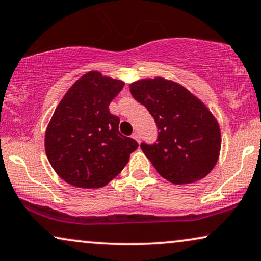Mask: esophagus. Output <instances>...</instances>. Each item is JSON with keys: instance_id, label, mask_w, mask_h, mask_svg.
<instances>
[{"instance_id": "1", "label": "esophagus", "mask_w": 261, "mask_h": 261, "mask_svg": "<svg viewBox=\"0 0 261 261\" xmlns=\"http://www.w3.org/2000/svg\"><path fill=\"white\" fill-rule=\"evenodd\" d=\"M132 138H133L134 140H137L138 143H140V135H139L138 132H134L133 135H132Z\"/></svg>"}]
</instances>
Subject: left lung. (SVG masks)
<instances>
[{"instance_id": "8db88e82", "label": "left lung", "mask_w": 261, "mask_h": 261, "mask_svg": "<svg viewBox=\"0 0 261 261\" xmlns=\"http://www.w3.org/2000/svg\"><path fill=\"white\" fill-rule=\"evenodd\" d=\"M158 127V143L140 147L162 177L175 185L201 180L215 168L222 146L217 118L191 91L155 76L129 85Z\"/></svg>"}]
</instances>
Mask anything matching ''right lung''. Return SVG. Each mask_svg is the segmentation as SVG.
<instances>
[{
    "instance_id": "obj_1",
    "label": "right lung",
    "mask_w": 261,
    "mask_h": 261,
    "mask_svg": "<svg viewBox=\"0 0 261 261\" xmlns=\"http://www.w3.org/2000/svg\"><path fill=\"white\" fill-rule=\"evenodd\" d=\"M122 80L97 70L80 76L54 111L46 127V157L57 175L77 188H100L122 171L138 143L118 132L110 101Z\"/></svg>"
}]
</instances>
